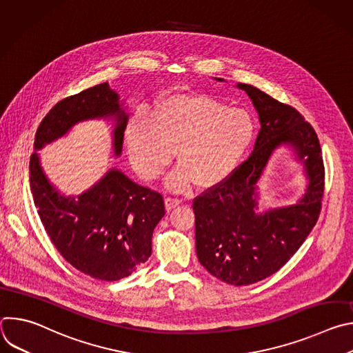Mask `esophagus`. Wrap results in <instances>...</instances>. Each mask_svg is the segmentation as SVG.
Returning a JSON list of instances; mask_svg holds the SVG:
<instances>
[{
	"label": "esophagus",
	"instance_id": "1",
	"mask_svg": "<svg viewBox=\"0 0 353 353\" xmlns=\"http://www.w3.org/2000/svg\"><path fill=\"white\" fill-rule=\"evenodd\" d=\"M165 204H166V210L170 211V210H173L174 207H177V205L181 204V199H180V198H174V196H166V198H165Z\"/></svg>",
	"mask_w": 353,
	"mask_h": 353
}]
</instances>
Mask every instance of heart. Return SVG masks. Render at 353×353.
Segmentation results:
<instances>
[{"mask_svg":"<svg viewBox=\"0 0 353 353\" xmlns=\"http://www.w3.org/2000/svg\"><path fill=\"white\" fill-rule=\"evenodd\" d=\"M257 124L247 110L207 94H172L150 110L139 112L127 124L124 141L135 173L157 180L172 163L179 168L168 187L183 191L192 183L211 188L228 180L253 146Z\"/></svg>","mask_w":353,"mask_h":353,"instance_id":"b5f03b06","label":"heart"}]
</instances>
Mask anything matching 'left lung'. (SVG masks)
<instances>
[{"label":"left lung","mask_w":353,"mask_h":353,"mask_svg":"<svg viewBox=\"0 0 353 353\" xmlns=\"http://www.w3.org/2000/svg\"><path fill=\"white\" fill-rule=\"evenodd\" d=\"M237 86L259 112L254 150L228 180L195 196L192 210L199 263L218 279L243 286L275 274L303 244L321 211L325 170L319 137L303 116L256 86ZM282 143L292 144L305 163L307 194L296 206L257 213L255 183Z\"/></svg>","instance_id":"obj_1"}]
</instances>
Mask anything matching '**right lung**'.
Returning a JSON list of instances; mask_svg holds the SVG:
<instances>
[{"label":"right lung","instance_id":"obj_1","mask_svg":"<svg viewBox=\"0 0 353 353\" xmlns=\"http://www.w3.org/2000/svg\"><path fill=\"white\" fill-rule=\"evenodd\" d=\"M114 117V154L120 155L128 116L109 82L68 96L41 120L34 149L63 137L74 124ZM29 183L39 218L59 253L78 271L100 281L131 275L152 253V233L166 214L161 192L138 185L112 169L75 199L46 179L36 152L30 155Z\"/></svg>","mask_w":353,"mask_h":353}]
</instances>
